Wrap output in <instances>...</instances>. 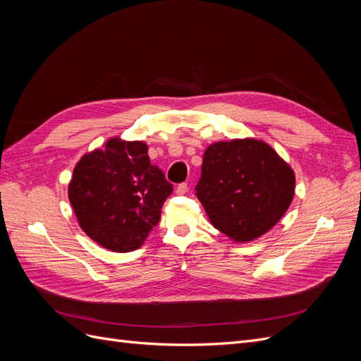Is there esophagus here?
Returning <instances> with one entry per match:
<instances>
[{"mask_svg":"<svg viewBox=\"0 0 361 361\" xmlns=\"http://www.w3.org/2000/svg\"><path fill=\"white\" fill-rule=\"evenodd\" d=\"M187 191H188V183L187 182H182L176 187V194H179V195H183Z\"/></svg>","mask_w":361,"mask_h":361,"instance_id":"obj_1","label":"esophagus"}]
</instances>
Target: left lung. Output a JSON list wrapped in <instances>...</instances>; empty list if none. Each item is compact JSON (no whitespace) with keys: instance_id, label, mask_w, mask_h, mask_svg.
I'll list each match as a JSON object with an SVG mask.
<instances>
[{"instance_id":"left-lung-1","label":"left lung","mask_w":361,"mask_h":361,"mask_svg":"<svg viewBox=\"0 0 361 361\" xmlns=\"http://www.w3.org/2000/svg\"><path fill=\"white\" fill-rule=\"evenodd\" d=\"M295 174L276 150L257 140L218 141L206 149L195 195L218 231L253 241L285 215Z\"/></svg>"}]
</instances>
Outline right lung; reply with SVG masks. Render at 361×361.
<instances>
[{"label": "right lung", "mask_w": 361, "mask_h": 361, "mask_svg": "<svg viewBox=\"0 0 361 361\" xmlns=\"http://www.w3.org/2000/svg\"><path fill=\"white\" fill-rule=\"evenodd\" d=\"M171 192L166 174L150 164L147 146L118 138L84 155L69 183V200L82 231L118 253L146 241Z\"/></svg>", "instance_id": "add662e5"}]
</instances>
